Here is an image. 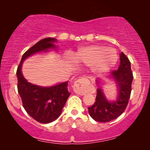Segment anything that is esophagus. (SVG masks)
Wrapping results in <instances>:
<instances>
[{
    "label": "esophagus",
    "mask_w": 150,
    "mask_h": 150,
    "mask_svg": "<svg viewBox=\"0 0 150 150\" xmlns=\"http://www.w3.org/2000/svg\"><path fill=\"white\" fill-rule=\"evenodd\" d=\"M90 84L89 80L86 78H80L75 81L73 84V90L76 94L83 95L87 92L88 86Z\"/></svg>",
    "instance_id": "1"
}]
</instances>
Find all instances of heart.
<instances>
[{
	"instance_id": "b5f03b06",
	"label": "heart",
	"mask_w": 150,
	"mask_h": 150,
	"mask_svg": "<svg viewBox=\"0 0 150 150\" xmlns=\"http://www.w3.org/2000/svg\"><path fill=\"white\" fill-rule=\"evenodd\" d=\"M73 60L79 66H91L96 75H102L111 70L118 61L116 51L103 45L81 47L73 55Z\"/></svg>"
}]
</instances>
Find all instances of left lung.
Instances as JSON below:
<instances>
[{"instance_id":"left-lung-1","label":"left lung","mask_w":150,"mask_h":150,"mask_svg":"<svg viewBox=\"0 0 150 150\" xmlns=\"http://www.w3.org/2000/svg\"><path fill=\"white\" fill-rule=\"evenodd\" d=\"M110 77L114 80L118 87V93L116 100L108 101L101 87L99 86L95 102L92 106L88 107L90 116L96 121L101 123L116 119L123 113L128 104L133 75L130 62L123 52L120 54V65L118 70L111 72ZM97 84L99 85L97 80Z\"/></svg>"}]
</instances>
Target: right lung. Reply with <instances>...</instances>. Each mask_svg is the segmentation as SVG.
<instances>
[{
	"label": "right lung",
	"instance_id": "add662e5",
	"mask_svg": "<svg viewBox=\"0 0 150 150\" xmlns=\"http://www.w3.org/2000/svg\"><path fill=\"white\" fill-rule=\"evenodd\" d=\"M54 42H57L56 39L48 37L34 44L24 53L17 70L18 90L23 107L31 117L42 123H49L60 116L70 94L68 90V82L52 87L33 85L24 77L21 68L23 61L29 56L37 53L47 52L50 49H57Z\"/></svg>",
	"mask_w": 150,
	"mask_h": 150
}]
</instances>
